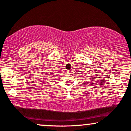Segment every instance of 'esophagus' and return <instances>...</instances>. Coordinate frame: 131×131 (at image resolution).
<instances>
[{
    "label": "esophagus",
    "instance_id": "34e87169",
    "mask_svg": "<svg viewBox=\"0 0 131 131\" xmlns=\"http://www.w3.org/2000/svg\"><path fill=\"white\" fill-rule=\"evenodd\" d=\"M68 71V72H70L71 71H70V70H69V71Z\"/></svg>",
    "mask_w": 131,
    "mask_h": 131
}]
</instances>
